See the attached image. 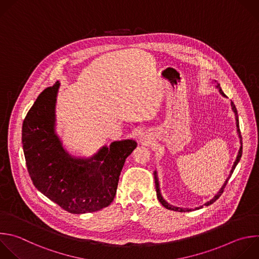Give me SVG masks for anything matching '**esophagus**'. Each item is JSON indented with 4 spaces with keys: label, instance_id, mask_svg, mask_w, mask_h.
<instances>
[{
    "label": "esophagus",
    "instance_id": "obj_1",
    "mask_svg": "<svg viewBox=\"0 0 259 259\" xmlns=\"http://www.w3.org/2000/svg\"><path fill=\"white\" fill-rule=\"evenodd\" d=\"M142 140H144V138H143V139H142Z\"/></svg>",
    "mask_w": 259,
    "mask_h": 259
}]
</instances>
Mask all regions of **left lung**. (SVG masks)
<instances>
[{
  "instance_id": "left-lung-1",
  "label": "left lung",
  "mask_w": 259,
  "mask_h": 259,
  "mask_svg": "<svg viewBox=\"0 0 259 259\" xmlns=\"http://www.w3.org/2000/svg\"><path fill=\"white\" fill-rule=\"evenodd\" d=\"M213 82L214 83H217V85H215V89H218V91H219V93L224 97V98H227V96L223 93V91H222V89H221V85L215 81V80H213ZM231 107H232V110H233V112H234V114H235V119H236V126H237V133H238V137H239V139H240V144H241V147H240V149H239V151H238V154H237V156H236V159H235V161H234V164H233V166H232V169H231V171H230V175L228 176V178L226 179V181H225V183L223 184V186H222V188L219 190V192L210 199V200H208V201H206L204 204H202V205H200V206H197V207H194V208H185V207H179V206H175V205H173V204H169L167 201H165V199H163V197H162V195H161V193H160V189H159V183H158V177H157V171H156V169L153 171V175H154V183H155V190H156V197H157V199H158V201L161 203V205L162 206H164L165 208H167V209H170V210H175V211H180V212H188V211H193V210H197V209H200V208H202L203 206H208V205H210V204H212L217 199H219V197L222 195V193H223V191H224V189H225V187H226V185H227V183H228V181H229V179L231 178V176H232V174H233V171H234V169H235V167H236V165L238 164V162L240 161V158H241V156H242V136H241V132H240V128H239V118H238V112H237V109H236V107H235V105H234V103L233 102H231Z\"/></svg>"
}]
</instances>
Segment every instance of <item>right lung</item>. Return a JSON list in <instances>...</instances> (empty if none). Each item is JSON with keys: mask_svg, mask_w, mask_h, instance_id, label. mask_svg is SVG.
<instances>
[{"mask_svg": "<svg viewBox=\"0 0 259 259\" xmlns=\"http://www.w3.org/2000/svg\"><path fill=\"white\" fill-rule=\"evenodd\" d=\"M60 84L57 81L38 96L23 121L28 173L35 188L66 211L82 214L101 210L114 200L124 162L137 142L114 141L91 157L70 154L56 132Z\"/></svg>", "mask_w": 259, "mask_h": 259, "instance_id": "add662e5", "label": "right lung"}]
</instances>
